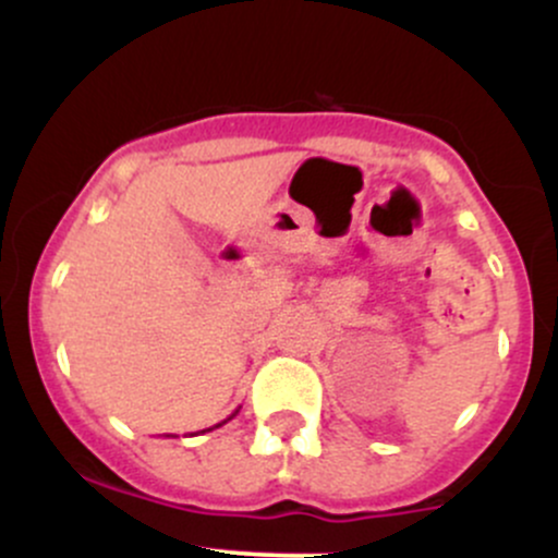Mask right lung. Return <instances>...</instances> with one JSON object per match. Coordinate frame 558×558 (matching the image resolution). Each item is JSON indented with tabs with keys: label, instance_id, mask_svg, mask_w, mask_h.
I'll return each instance as SVG.
<instances>
[{
	"label": "right lung",
	"instance_id": "1",
	"mask_svg": "<svg viewBox=\"0 0 558 558\" xmlns=\"http://www.w3.org/2000/svg\"><path fill=\"white\" fill-rule=\"evenodd\" d=\"M230 420V417H228ZM220 425H222V422H220ZM220 425H217V427H220ZM209 430H213V427H209Z\"/></svg>",
	"mask_w": 558,
	"mask_h": 558
}]
</instances>
